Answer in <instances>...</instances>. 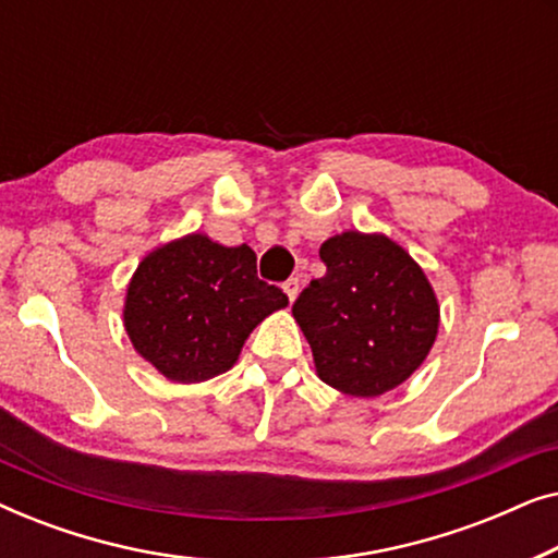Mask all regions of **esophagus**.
<instances>
[{
  "mask_svg": "<svg viewBox=\"0 0 558 558\" xmlns=\"http://www.w3.org/2000/svg\"><path fill=\"white\" fill-rule=\"evenodd\" d=\"M284 292H287V296H289V302H294L296 294H300V279L289 277V279L284 281Z\"/></svg>",
  "mask_w": 558,
  "mask_h": 558,
  "instance_id": "34e87169",
  "label": "esophagus"
}]
</instances>
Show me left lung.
<instances>
[{
	"label": "left lung",
	"instance_id": "left-lung-1",
	"mask_svg": "<svg viewBox=\"0 0 558 558\" xmlns=\"http://www.w3.org/2000/svg\"><path fill=\"white\" fill-rule=\"evenodd\" d=\"M325 277L296 296L292 315L319 378L350 396H380L403 384L434 345L439 307L401 246L348 231L319 246Z\"/></svg>",
	"mask_w": 558,
	"mask_h": 558
}]
</instances>
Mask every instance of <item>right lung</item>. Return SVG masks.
Returning <instances> with one entry per match:
<instances>
[{
    "label": "right lung",
    "mask_w": 558,
    "mask_h": 558,
    "mask_svg": "<svg viewBox=\"0 0 558 558\" xmlns=\"http://www.w3.org/2000/svg\"><path fill=\"white\" fill-rule=\"evenodd\" d=\"M289 304L256 274L246 243L228 248L193 233L151 251L126 292L124 325L136 353L178 384L226 373L251 330Z\"/></svg>",
    "instance_id": "obj_1"
}]
</instances>
